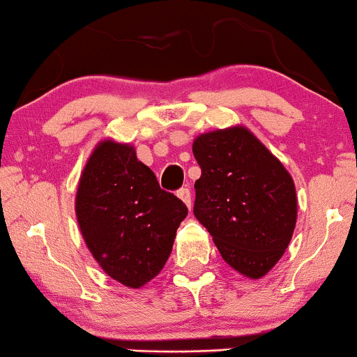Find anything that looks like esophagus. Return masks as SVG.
<instances>
[{"label":"esophagus","instance_id":"obj_1","mask_svg":"<svg viewBox=\"0 0 357 357\" xmlns=\"http://www.w3.org/2000/svg\"><path fill=\"white\" fill-rule=\"evenodd\" d=\"M177 195H178V199H182L183 204H185L187 208H190V204H192V201H190V190L187 189V187H183V189H180L178 192H177Z\"/></svg>","mask_w":357,"mask_h":357}]
</instances>
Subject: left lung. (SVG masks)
Here are the masks:
<instances>
[{"instance_id": "1", "label": "left lung", "mask_w": 357, "mask_h": 357, "mask_svg": "<svg viewBox=\"0 0 357 357\" xmlns=\"http://www.w3.org/2000/svg\"><path fill=\"white\" fill-rule=\"evenodd\" d=\"M201 167L194 216L213 236L229 267L260 279L279 262L298 218L293 177L243 126L197 136Z\"/></svg>"}]
</instances>
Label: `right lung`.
Wrapping results in <instances>:
<instances>
[{"mask_svg":"<svg viewBox=\"0 0 357 357\" xmlns=\"http://www.w3.org/2000/svg\"><path fill=\"white\" fill-rule=\"evenodd\" d=\"M76 220L88 250L121 284L144 286L170 257L187 208L160 189L129 143L102 139L79 177Z\"/></svg>","mask_w":357,"mask_h":357,"instance_id":"obj_1","label":"right lung"}]
</instances>
